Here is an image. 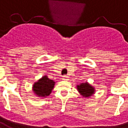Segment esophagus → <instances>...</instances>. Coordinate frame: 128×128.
<instances>
[{
  "label": "esophagus",
  "mask_w": 128,
  "mask_h": 128,
  "mask_svg": "<svg viewBox=\"0 0 128 128\" xmlns=\"http://www.w3.org/2000/svg\"><path fill=\"white\" fill-rule=\"evenodd\" d=\"M62 79L65 81H68V76L67 75H63L62 76Z\"/></svg>",
  "instance_id": "esophagus-1"
}]
</instances>
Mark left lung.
<instances>
[{
  "instance_id": "8db88e82",
  "label": "left lung",
  "mask_w": 128,
  "mask_h": 128,
  "mask_svg": "<svg viewBox=\"0 0 128 128\" xmlns=\"http://www.w3.org/2000/svg\"><path fill=\"white\" fill-rule=\"evenodd\" d=\"M76 88L79 92L84 98H89L93 95L95 92V88L88 82L81 83L76 86Z\"/></svg>"
}]
</instances>
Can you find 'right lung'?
Instances as JSON below:
<instances>
[{
	"label": "right lung",
	"instance_id": "right-lung-1",
	"mask_svg": "<svg viewBox=\"0 0 128 128\" xmlns=\"http://www.w3.org/2000/svg\"><path fill=\"white\" fill-rule=\"evenodd\" d=\"M55 85V82L44 76L36 82L32 86V90L36 95L41 98H44L50 95Z\"/></svg>",
	"mask_w": 128,
	"mask_h": 128
}]
</instances>
